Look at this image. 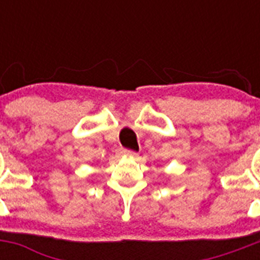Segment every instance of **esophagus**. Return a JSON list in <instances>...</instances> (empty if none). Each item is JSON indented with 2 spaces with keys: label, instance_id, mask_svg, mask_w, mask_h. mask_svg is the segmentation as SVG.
Instances as JSON below:
<instances>
[{
  "label": "esophagus",
  "instance_id": "esophagus-1",
  "mask_svg": "<svg viewBox=\"0 0 260 260\" xmlns=\"http://www.w3.org/2000/svg\"><path fill=\"white\" fill-rule=\"evenodd\" d=\"M122 152L125 153V155L130 156V157H133V158H135V157H137V156H138L137 153H135V152H132V151H127V150H123Z\"/></svg>",
  "mask_w": 260,
  "mask_h": 260
}]
</instances>
